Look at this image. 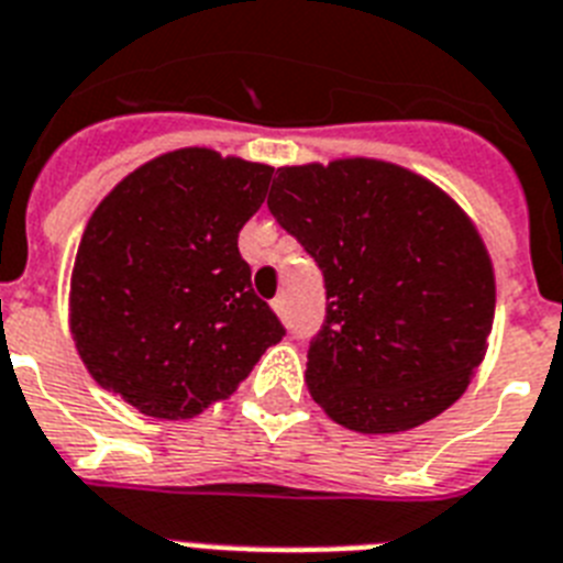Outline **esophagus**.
<instances>
[{
	"label": "esophagus",
	"mask_w": 563,
	"mask_h": 563,
	"mask_svg": "<svg viewBox=\"0 0 563 563\" xmlns=\"http://www.w3.org/2000/svg\"><path fill=\"white\" fill-rule=\"evenodd\" d=\"M272 309L277 311V318H286V297H274Z\"/></svg>",
	"instance_id": "1"
}]
</instances>
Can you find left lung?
Here are the masks:
<instances>
[{
    "mask_svg": "<svg viewBox=\"0 0 563 563\" xmlns=\"http://www.w3.org/2000/svg\"><path fill=\"white\" fill-rule=\"evenodd\" d=\"M268 211L314 257L325 320L306 384L363 434L450 409L486 354L495 274L478 229L429 179L380 159L277 168Z\"/></svg>",
    "mask_w": 563,
    "mask_h": 563,
    "instance_id": "8db88e82",
    "label": "left lung"
}]
</instances>
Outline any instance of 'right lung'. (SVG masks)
Here are the masks:
<instances>
[{
  "label": "right lung",
  "mask_w": 563,
  "mask_h": 563,
  "mask_svg": "<svg viewBox=\"0 0 563 563\" xmlns=\"http://www.w3.org/2000/svg\"><path fill=\"white\" fill-rule=\"evenodd\" d=\"M272 172L179 148L99 202L70 274V334L102 389L148 418L186 420L229 398L283 340L238 249Z\"/></svg>",
  "instance_id": "obj_1"
}]
</instances>
